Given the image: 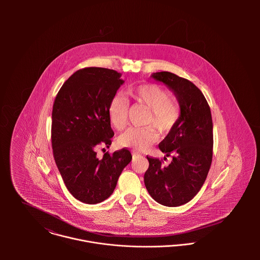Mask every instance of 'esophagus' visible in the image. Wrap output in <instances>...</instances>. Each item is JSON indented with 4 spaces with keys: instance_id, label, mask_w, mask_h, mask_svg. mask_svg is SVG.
<instances>
[{
    "instance_id": "esophagus-1",
    "label": "esophagus",
    "mask_w": 260,
    "mask_h": 260,
    "mask_svg": "<svg viewBox=\"0 0 260 260\" xmlns=\"http://www.w3.org/2000/svg\"><path fill=\"white\" fill-rule=\"evenodd\" d=\"M132 156H133V158H136V157H139V156H140V154L133 152V153H132Z\"/></svg>"
}]
</instances>
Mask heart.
I'll use <instances>...</instances> for the list:
<instances>
[{"label": "heart", "instance_id": "obj_1", "mask_svg": "<svg viewBox=\"0 0 260 260\" xmlns=\"http://www.w3.org/2000/svg\"><path fill=\"white\" fill-rule=\"evenodd\" d=\"M129 97L136 102L146 106L150 115L145 122L148 126H154L160 132L170 131L179 117L178 106L170 101V93L157 84H142L127 91ZM128 100L121 95H115L109 103L108 115L112 126L122 130L127 123ZM158 140L157 132L152 128H129L118 138V144L124 148L136 151H145Z\"/></svg>", "mask_w": 260, "mask_h": 260}]
</instances>
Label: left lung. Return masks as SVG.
<instances>
[{"label":"left lung","mask_w":260,"mask_h":260,"mask_svg":"<svg viewBox=\"0 0 260 260\" xmlns=\"http://www.w3.org/2000/svg\"><path fill=\"white\" fill-rule=\"evenodd\" d=\"M151 77L163 83L175 95L180 114L174 127L159 144V149L173 159L163 166L147 157L148 170L144 183L158 203L175 207L189 202L201 189L212 161L213 124L209 105L202 92L190 81L170 72Z\"/></svg>","instance_id":"obj_1"}]
</instances>
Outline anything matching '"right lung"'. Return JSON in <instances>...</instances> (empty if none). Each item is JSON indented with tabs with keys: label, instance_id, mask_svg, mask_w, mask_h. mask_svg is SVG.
Here are the masks:
<instances>
[{
	"label": "right lung",
	"instance_id": "right-lung-1",
	"mask_svg": "<svg viewBox=\"0 0 260 260\" xmlns=\"http://www.w3.org/2000/svg\"><path fill=\"white\" fill-rule=\"evenodd\" d=\"M121 76L106 68L78 70L63 84L53 105L55 162L67 189L86 204L106 200L132 159L127 149L107 152L102 159L96 153L98 147L111 145L108 107L124 84Z\"/></svg>",
	"mask_w": 260,
	"mask_h": 260
}]
</instances>
